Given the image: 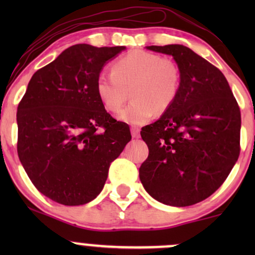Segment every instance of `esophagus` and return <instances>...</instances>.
<instances>
[{
    "label": "esophagus",
    "mask_w": 255,
    "mask_h": 255,
    "mask_svg": "<svg viewBox=\"0 0 255 255\" xmlns=\"http://www.w3.org/2000/svg\"><path fill=\"white\" fill-rule=\"evenodd\" d=\"M130 133H131V136L133 137H140V129L136 127H131L130 128Z\"/></svg>",
    "instance_id": "34e87169"
}]
</instances>
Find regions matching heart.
Here are the masks:
<instances>
[{"mask_svg": "<svg viewBox=\"0 0 255 255\" xmlns=\"http://www.w3.org/2000/svg\"><path fill=\"white\" fill-rule=\"evenodd\" d=\"M181 72L174 61L158 54L135 50L115 61L111 74L102 72L96 80V92L110 113H116L128 98L133 101L118 114L133 126L145 125L154 113H164L176 101Z\"/></svg>", "mask_w": 255, "mask_h": 255, "instance_id": "heart-1", "label": "heart"}]
</instances>
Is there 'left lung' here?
<instances>
[{
    "label": "left lung",
    "mask_w": 255,
    "mask_h": 255,
    "mask_svg": "<svg viewBox=\"0 0 255 255\" xmlns=\"http://www.w3.org/2000/svg\"><path fill=\"white\" fill-rule=\"evenodd\" d=\"M147 49L174 57L181 87L162 118L140 131L148 146L140 181L159 203L189 206L217 191L235 165L241 113L223 73L209 61L180 44Z\"/></svg>",
    "instance_id": "1"
}]
</instances>
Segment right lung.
Returning <instances> with one entry per match:
<instances>
[{
    "mask_svg": "<svg viewBox=\"0 0 255 255\" xmlns=\"http://www.w3.org/2000/svg\"><path fill=\"white\" fill-rule=\"evenodd\" d=\"M126 46L77 44L34 73L17 105V156L42 194L67 206L103 189L113 160L131 139L99 101L96 80Z\"/></svg>",
    "mask_w": 255,
    "mask_h": 255,
    "instance_id": "1",
    "label": "right lung"
}]
</instances>
